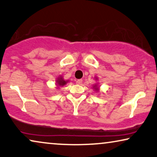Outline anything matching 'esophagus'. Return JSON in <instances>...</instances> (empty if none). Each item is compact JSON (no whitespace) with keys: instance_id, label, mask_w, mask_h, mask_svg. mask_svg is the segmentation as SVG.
I'll use <instances>...</instances> for the list:
<instances>
[{"instance_id":"1","label":"esophagus","mask_w":157,"mask_h":157,"mask_svg":"<svg viewBox=\"0 0 157 157\" xmlns=\"http://www.w3.org/2000/svg\"><path fill=\"white\" fill-rule=\"evenodd\" d=\"M83 83V80L82 79H78V80L76 81V83L77 84H79V85H81V84H82Z\"/></svg>"}]
</instances>
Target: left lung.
<instances>
[{
    "instance_id": "left-lung-1",
    "label": "left lung",
    "mask_w": 157,
    "mask_h": 157,
    "mask_svg": "<svg viewBox=\"0 0 157 157\" xmlns=\"http://www.w3.org/2000/svg\"><path fill=\"white\" fill-rule=\"evenodd\" d=\"M94 78L95 79V81L98 80V77H94ZM93 88H94L95 92H98L100 90V87L98 86V83H96L95 84H94V85H93Z\"/></svg>"
}]
</instances>
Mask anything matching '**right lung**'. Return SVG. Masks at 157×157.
Wrapping results in <instances>:
<instances>
[{
	"instance_id": "right-lung-1",
	"label": "right lung",
	"mask_w": 157,
	"mask_h": 157,
	"mask_svg": "<svg viewBox=\"0 0 157 157\" xmlns=\"http://www.w3.org/2000/svg\"><path fill=\"white\" fill-rule=\"evenodd\" d=\"M69 81V80H64L62 76H59V77L56 80V85L57 86L58 88L62 87V86L66 85Z\"/></svg>"
}]
</instances>
